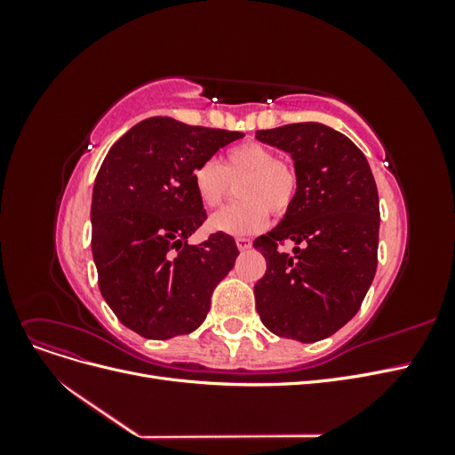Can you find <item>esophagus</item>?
I'll return each instance as SVG.
<instances>
[{
    "mask_svg": "<svg viewBox=\"0 0 455 455\" xmlns=\"http://www.w3.org/2000/svg\"><path fill=\"white\" fill-rule=\"evenodd\" d=\"M237 246H239V251H249L252 246V239L251 237H237Z\"/></svg>",
    "mask_w": 455,
    "mask_h": 455,
    "instance_id": "34e87169",
    "label": "esophagus"
}]
</instances>
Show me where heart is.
<instances>
[{"label":"heart","instance_id":"obj_1","mask_svg":"<svg viewBox=\"0 0 455 455\" xmlns=\"http://www.w3.org/2000/svg\"><path fill=\"white\" fill-rule=\"evenodd\" d=\"M243 182L237 196L241 203L226 206L211 218V226L231 235H249L264 229L269 212L284 216L292 209L299 191V172L291 159L277 157L259 142H243L226 151L224 164L214 159L199 163L194 188L206 209H216L229 194L231 182Z\"/></svg>","mask_w":455,"mask_h":455}]
</instances>
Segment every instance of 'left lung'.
I'll return each mask as SVG.
<instances>
[{"label":"left lung","instance_id":"1","mask_svg":"<svg viewBox=\"0 0 455 455\" xmlns=\"http://www.w3.org/2000/svg\"><path fill=\"white\" fill-rule=\"evenodd\" d=\"M292 156L299 191L281 224L254 241L267 261L254 284L256 309L273 334L319 341L361 309L378 267L379 197L368 161L323 123L256 131ZM295 243L286 253L282 246Z\"/></svg>","mask_w":455,"mask_h":455}]
</instances>
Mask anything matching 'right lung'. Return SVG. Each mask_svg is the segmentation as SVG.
Returning a JSON list of instances; mask_svg holds the SVG:
<instances>
[{
	"instance_id": "obj_1",
	"label": "right lung",
	"mask_w": 455,
	"mask_h": 455,
	"mask_svg": "<svg viewBox=\"0 0 455 455\" xmlns=\"http://www.w3.org/2000/svg\"><path fill=\"white\" fill-rule=\"evenodd\" d=\"M241 136L149 117L108 151L92 189V258L106 304L136 334L169 339L194 332L235 264L239 249L228 233L199 244L188 237L206 220L196 167Z\"/></svg>"
}]
</instances>
